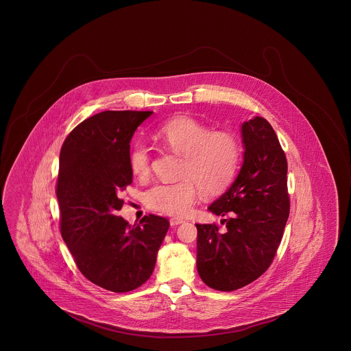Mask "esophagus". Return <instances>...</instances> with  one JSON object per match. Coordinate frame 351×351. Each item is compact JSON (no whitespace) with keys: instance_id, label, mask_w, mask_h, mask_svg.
Returning a JSON list of instances; mask_svg holds the SVG:
<instances>
[{"instance_id":"obj_1","label":"esophagus","mask_w":351,"mask_h":351,"mask_svg":"<svg viewBox=\"0 0 351 351\" xmlns=\"http://www.w3.org/2000/svg\"><path fill=\"white\" fill-rule=\"evenodd\" d=\"M169 221H170V226H173V227H176V226H178V224L184 223V221H182V219H180V218H171Z\"/></svg>"}]
</instances>
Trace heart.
Returning a JSON list of instances; mask_svg holds the SVG:
<instances>
[{
    "mask_svg": "<svg viewBox=\"0 0 351 351\" xmlns=\"http://www.w3.org/2000/svg\"><path fill=\"white\" fill-rule=\"evenodd\" d=\"M156 138L182 154L180 176L182 180L171 184H156L145 193L149 208L173 217H184L198 194L223 191L234 180L239 167V141L227 132H210L199 121L178 116L167 121L156 132ZM130 171L145 178L150 173V153L138 143L130 153Z\"/></svg>",
    "mask_w": 351,
    "mask_h": 351,
    "instance_id": "obj_1",
    "label": "heart"
}]
</instances>
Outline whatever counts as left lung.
<instances>
[{
  "label": "left lung",
  "mask_w": 351,
  "mask_h": 351,
  "mask_svg": "<svg viewBox=\"0 0 351 351\" xmlns=\"http://www.w3.org/2000/svg\"><path fill=\"white\" fill-rule=\"evenodd\" d=\"M243 164L235 181L208 210L224 217L197 224V269L213 289L231 292L261 276L276 255L289 217L288 164L271 124L260 117L240 127Z\"/></svg>",
  "instance_id": "obj_1"
}]
</instances>
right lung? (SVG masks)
I'll return each instance as SVG.
<instances>
[{
    "label": "right lung",
    "mask_w": 351,
    "mask_h": 351,
    "mask_svg": "<svg viewBox=\"0 0 351 351\" xmlns=\"http://www.w3.org/2000/svg\"><path fill=\"white\" fill-rule=\"evenodd\" d=\"M152 111H104L80 123L59 156L56 198L60 232L79 271L116 293L152 276L169 221L145 215L130 226L117 211L132 184L130 140Z\"/></svg>",
    "instance_id": "1"
}]
</instances>
